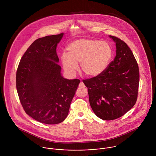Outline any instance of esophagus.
Returning a JSON list of instances; mask_svg holds the SVG:
<instances>
[{
    "instance_id": "esophagus-1",
    "label": "esophagus",
    "mask_w": 156,
    "mask_h": 156,
    "mask_svg": "<svg viewBox=\"0 0 156 156\" xmlns=\"http://www.w3.org/2000/svg\"><path fill=\"white\" fill-rule=\"evenodd\" d=\"M79 87H85V86L84 83H83L82 82H80V83H79Z\"/></svg>"
}]
</instances>
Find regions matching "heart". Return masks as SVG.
<instances>
[{
    "label": "heart",
    "mask_w": 156,
    "mask_h": 156,
    "mask_svg": "<svg viewBox=\"0 0 156 156\" xmlns=\"http://www.w3.org/2000/svg\"><path fill=\"white\" fill-rule=\"evenodd\" d=\"M68 54L61 56L63 67L67 73L74 76L80 62L83 73L89 77L101 74L108 66L112 56L111 46L105 41L82 38L67 47Z\"/></svg>",
    "instance_id": "b5f03b06"
}]
</instances>
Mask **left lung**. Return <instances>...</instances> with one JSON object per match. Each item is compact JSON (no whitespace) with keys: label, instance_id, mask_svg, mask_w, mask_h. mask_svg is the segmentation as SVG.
Returning <instances> with one entry per match:
<instances>
[{"label":"left lung","instance_id":"obj_1","mask_svg":"<svg viewBox=\"0 0 156 156\" xmlns=\"http://www.w3.org/2000/svg\"><path fill=\"white\" fill-rule=\"evenodd\" d=\"M109 37L116 43L113 61L99 76L83 80L92 111L106 121L120 118L133 107L139 84V67L133 52L119 38Z\"/></svg>","mask_w":156,"mask_h":156}]
</instances>
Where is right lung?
<instances>
[{"label":"right lung","mask_w":156,"mask_h":156,"mask_svg":"<svg viewBox=\"0 0 156 156\" xmlns=\"http://www.w3.org/2000/svg\"><path fill=\"white\" fill-rule=\"evenodd\" d=\"M64 34L34 41L23 55L16 73V88L25 112L47 124L62 122L68 114L79 79H64L56 47Z\"/></svg>","instance_id":"1"}]
</instances>
